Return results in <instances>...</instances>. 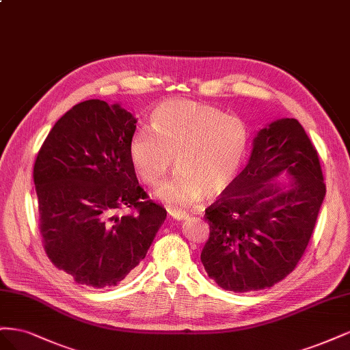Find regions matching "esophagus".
Listing matches in <instances>:
<instances>
[{
	"mask_svg": "<svg viewBox=\"0 0 350 350\" xmlns=\"http://www.w3.org/2000/svg\"><path fill=\"white\" fill-rule=\"evenodd\" d=\"M168 212V217L176 219V221H182V219H186L189 217V213L183 212V211H176V209H167Z\"/></svg>",
	"mask_w": 350,
	"mask_h": 350,
	"instance_id": "esophagus-1",
	"label": "esophagus"
}]
</instances>
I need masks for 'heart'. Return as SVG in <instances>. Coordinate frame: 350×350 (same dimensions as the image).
I'll return each mask as SVG.
<instances>
[{"instance_id":"heart-1","label":"heart","mask_w":350,"mask_h":350,"mask_svg":"<svg viewBox=\"0 0 350 350\" xmlns=\"http://www.w3.org/2000/svg\"><path fill=\"white\" fill-rule=\"evenodd\" d=\"M247 128L232 115L191 100H168L155 109L151 129L139 128L129 157L145 185L157 186L174 164L176 174L157 191L165 204L189 206L227 189L240 172Z\"/></svg>"}]
</instances>
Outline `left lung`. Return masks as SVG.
I'll return each instance as SVG.
<instances>
[{
    "label": "left lung",
    "mask_w": 350,
    "mask_h": 350,
    "mask_svg": "<svg viewBox=\"0 0 350 350\" xmlns=\"http://www.w3.org/2000/svg\"><path fill=\"white\" fill-rule=\"evenodd\" d=\"M324 196L319 155L301 123H267L244 170L205 211L211 232L200 260L208 276L234 292L285 279L307 249Z\"/></svg>",
    "instance_id": "obj_1"
}]
</instances>
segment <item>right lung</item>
Segmentation results:
<instances>
[{
  "label": "right lung",
  "instance_id": "add662e5",
  "mask_svg": "<svg viewBox=\"0 0 350 350\" xmlns=\"http://www.w3.org/2000/svg\"><path fill=\"white\" fill-rule=\"evenodd\" d=\"M137 118L93 98L55 123L33 168L39 230L51 262L77 284L116 286L146 256L164 222L129 157ZM129 208V214L120 210Z\"/></svg>",
  "mask_w": 350,
  "mask_h": 350
}]
</instances>
